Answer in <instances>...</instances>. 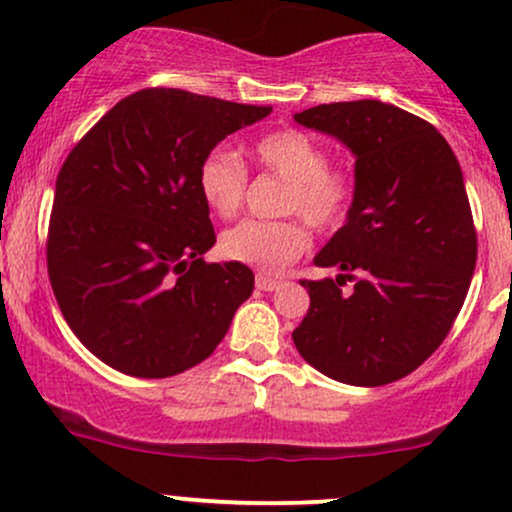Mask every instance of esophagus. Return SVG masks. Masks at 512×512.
<instances>
[{
  "label": "esophagus",
  "mask_w": 512,
  "mask_h": 512,
  "mask_svg": "<svg viewBox=\"0 0 512 512\" xmlns=\"http://www.w3.org/2000/svg\"><path fill=\"white\" fill-rule=\"evenodd\" d=\"M255 284L260 291H276L281 286V279H274V276L269 274H257Z\"/></svg>",
  "instance_id": "1"
}]
</instances>
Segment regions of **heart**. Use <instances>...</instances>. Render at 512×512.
Returning a JSON list of instances; mask_svg holds the SVG:
<instances>
[{
	"label": "heart",
	"mask_w": 512,
	"mask_h": 512,
	"mask_svg": "<svg viewBox=\"0 0 512 512\" xmlns=\"http://www.w3.org/2000/svg\"><path fill=\"white\" fill-rule=\"evenodd\" d=\"M269 173L289 182L284 211H298L315 228L330 231L349 214L354 202V175L330 166L327 146L298 129L267 134L252 149ZM199 192L221 219L236 216L245 202L248 170L228 149H214L199 163ZM310 248V233L301 221H240L223 231L219 250L226 260L243 262L264 274H279Z\"/></svg>",
	"instance_id": "1"
}]
</instances>
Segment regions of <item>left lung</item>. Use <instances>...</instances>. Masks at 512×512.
Masks as SVG:
<instances>
[{
  "mask_svg": "<svg viewBox=\"0 0 512 512\" xmlns=\"http://www.w3.org/2000/svg\"><path fill=\"white\" fill-rule=\"evenodd\" d=\"M293 120L356 158L346 223L313 260L339 274L301 281L310 308L293 344L339 383H395L443 344L467 298L477 231L462 168L436 127L395 105L330 103Z\"/></svg>",
  "mask_w": 512,
  "mask_h": 512,
  "instance_id": "obj_1",
  "label": "left lung"
}]
</instances>
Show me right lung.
Wrapping results in <instances>:
<instances>
[{
  "label": "right lung",
  "instance_id": "obj_1",
  "mask_svg": "<svg viewBox=\"0 0 512 512\" xmlns=\"http://www.w3.org/2000/svg\"><path fill=\"white\" fill-rule=\"evenodd\" d=\"M272 113L144 88L74 146L57 175L48 274L79 342L134 378L197 366L255 289L243 262H204L216 243L199 163L228 134Z\"/></svg>",
  "mask_w": 512,
  "mask_h": 512
}]
</instances>
